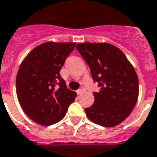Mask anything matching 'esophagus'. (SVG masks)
<instances>
[{"mask_svg": "<svg viewBox=\"0 0 157 157\" xmlns=\"http://www.w3.org/2000/svg\"><path fill=\"white\" fill-rule=\"evenodd\" d=\"M85 92V87H83V86H82L80 89L77 90V94H82V93H84Z\"/></svg>", "mask_w": 157, "mask_h": 157, "instance_id": "esophagus-1", "label": "esophagus"}]
</instances>
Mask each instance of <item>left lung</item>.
I'll return each mask as SVG.
<instances>
[{
	"label": "left lung",
	"instance_id": "1",
	"mask_svg": "<svg viewBox=\"0 0 157 157\" xmlns=\"http://www.w3.org/2000/svg\"><path fill=\"white\" fill-rule=\"evenodd\" d=\"M100 87L94 104L85 109L88 119L103 127H115L130 115L139 97V79L123 52L109 43L75 46Z\"/></svg>",
	"mask_w": 157,
	"mask_h": 157
}]
</instances>
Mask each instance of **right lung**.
Returning <instances> with one entry per match:
<instances>
[{
  "label": "right lung",
  "mask_w": 157,
  "mask_h": 157,
  "mask_svg": "<svg viewBox=\"0 0 157 157\" xmlns=\"http://www.w3.org/2000/svg\"><path fill=\"white\" fill-rule=\"evenodd\" d=\"M75 42H45L22 62L16 78L18 102L28 117L49 126L63 119L76 94L67 88L59 71Z\"/></svg>",
  "instance_id": "obj_1"
}]
</instances>
